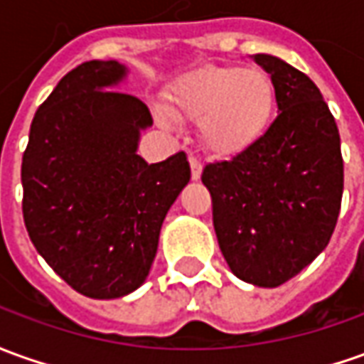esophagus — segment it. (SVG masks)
<instances>
[{"mask_svg": "<svg viewBox=\"0 0 364 364\" xmlns=\"http://www.w3.org/2000/svg\"><path fill=\"white\" fill-rule=\"evenodd\" d=\"M190 170H192V180H200L202 176V162L196 156H190Z\"/></svg>", "mask_w": 364, "mask_h": 364, "instance_id": "obj_1", "label": "esophagus"}]
</instances>
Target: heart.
Returning <instances> with one entry per match:
<instances>
[{
    "mask_svg": "<svg viewBox=\"0 0 364 364\" xmlns=\"http://www.w3.org/2000/svg\"><path fill=\"white\" fill-rule=\"evenodd\" d=\"M172 117L200 122V139L215 156H237L267 132L275 110L272 77L257 67L210 65L188 75L168 97Z\"/></svg>",
    "mask_w": 364,
    "mask_h": 364,
    "instance_id": "obj_1",
    "label": "heart"
}]
</instances>
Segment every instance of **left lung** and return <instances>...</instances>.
<instances>
[{"label":"left lung","mask_w":364,"mask_h":364,"mask_svg":"<svg viewBox=\"0 0 364 364\" xmlns=\"http://www.w3.org/2000/svg\"><path fill=\"white\" fill-rule=\"evenodd\" d=\"M279 114L263 139L232 160L208 164L218 244L235 277L277 287L329 244L343 198L337 122L317 85L279 57L257 53Z\"/></svg>","instance_id":"left-lung-1"}]
</instances>
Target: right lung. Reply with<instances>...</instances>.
Masks as SVG:
<instances>
[{"instance_id":"1","label":"right lung","mask_w":364,"mask_h":364,"mask_svg":"<svg viewBox=\"0 0 364 364\" xmlns=\"http://www.w3.org/2000/svg\"><path fill=\"white\" fill-rule=\"evenodd\" d=\"M129 69L87 61L37 109L21 162L23 220L35 250L75 291L117 299L146 282L160 228L190 182L186 154L149 164V107L109 91Z\"/></svg>"}]
</instances>
